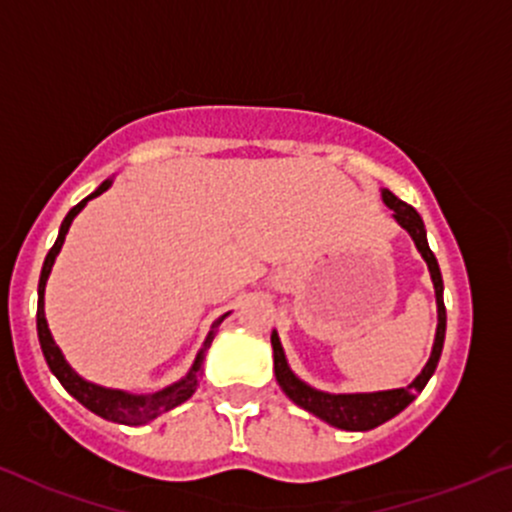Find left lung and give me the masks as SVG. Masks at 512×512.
<instances>
[{"label": "left lung", "instance_id": "left-lung-1", "mask_svg": "<svg viewBox=\"0 0 512 512\" xmlns=\"http://www.w3.org/2000/svg\"><path fill=\"white\" fill-rule=\"evenodd\" d=\"M384 204L393 211V218L401 223L403 228L411 233L415 240V247L420 250L423 260L428 262L432 284H435V296H437V333H435V345H432V355L425 364L423 372L418 374V379L413 381L406 389H393V391H376V393H323L311 389V386L303 384L301 379H296L294 372L286 364L282 342H279L277 333H272V350H274V374H277L279 386L296 406H301L303 411L318 415L320 420H325L328 425L340 430H372L376 425L386 423L393 415H398L408 403L413 401L415 393L423 391L425 384L430 381V376L435 374L437 362H440L442 345H445V328H447V313H445V301H442V274L440 265H437L435 255H432L428 238H425V226L420 213L408 206L406 201H401L398 196L384 189Z\"/></svg>", "mask_w": 512, "mask_h": 512}]
</instances>
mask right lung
I'll return each instance as SVG.
<instances>
[{
  "label": "right lung",
  "mask_w": 512,
  "mask_h": 512,
  "mask_svg": "<svg viewBox=\"0 0 512 512\" xmlns=\"http://www.w3.org/2000/svg\"><path fill=\"white\" fill-rule=\"evenodd\" d=\"M109 187H111V179H106V182L99 184L97 192L89 194L87 199H82L77 206H72L70 213L65 216L63 226H60L58 240H55V245L50 247V252L46 255V262H43V269H41V282H38V313H36L38 340H41V350H43V357H46L50 372L58 376V381L65 386V391L70 393V396H75L84 408H89V411L101 415V418L114 420V423H121V425H145V423H150V420H155L157 415H162L165 411H170V408L179 406V403H184L196 391V386H199L201 362H204V350H201L199 357H196L192 372L184 376L182 381H177V384L167 386V389H162L157 393H150V396H133V393H126V391L101 389V386L89 384V381H84L82 376H77L70 367H67L63 352L58 350V345H55L53 335H50V330H48L46 313H43V294H46V282H48L50 267H53L55 257H58L60 247H63V243H65V235H67V228H70L72 218H75L77 213L84 209V204H87L89 199H94V196L106 192ZM223 318L226 316H221L216 323H213V330L209 333L206 345L211 342L218 325L223 323Z\"/></svg>",
  "instance_id": "obj_1"
}]
</instances>
